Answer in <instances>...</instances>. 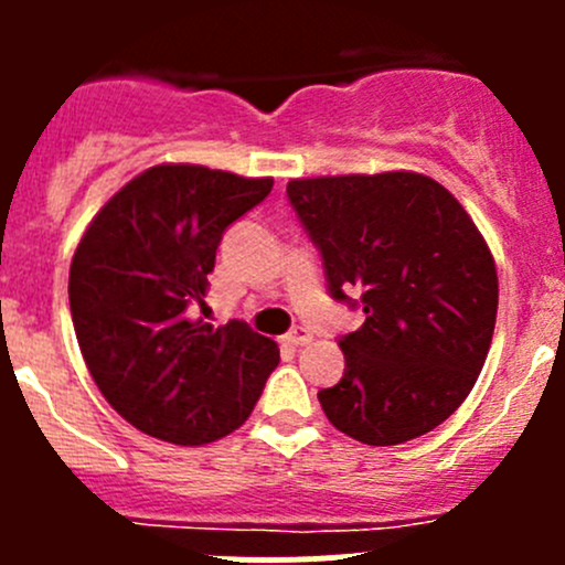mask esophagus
Instances as JSON below:
<instances>
[{
  "instance_id": "34e87169",
  "label": "esophagus",
  "mask_w": 565,
  "mask_h": 565,
  "mask_svg": "<svg viewBox=\"0 0 565 565\" xmlns=\"http://www.w3.org/2000/svg\"><path fill=\"white\" fill-rule=\"evenodd\" d=\"M284 341H287V344H292V347H303V344H309V341H311V333L306 328H295V330H289L287 335H284Z\"/></svg>"
}]
</instances>
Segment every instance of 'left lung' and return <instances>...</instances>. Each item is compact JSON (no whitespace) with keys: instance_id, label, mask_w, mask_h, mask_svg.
<instances>
[{"instance_id":"obj_1","label":"left lung","mask_w":565,"mask_h":565,"mask_svg":"<svg viewBox=\"0 0 565 565\" xmlns=\"http://www.w3.org/2000/svg\"><path fill=\"white\" fill-rule=\"evenodd\" d=\"M287 196L322 254L330 298L366 315L339 339L344 377L317 393L330 424L366 446L440 426L476 385L498 317V270L478 226L415 172L289 180Z\"/></svg>"}]
</instances>
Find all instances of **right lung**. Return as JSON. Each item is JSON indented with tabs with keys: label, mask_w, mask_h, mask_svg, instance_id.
I'll return each mask as SVG.
<instances>
[{
	"label": "right lung",
	"mask_w": 565,
	"mask_h": 565,
	"mask_svg": "<svg viewBox=\"0 0 565 565\" xmlns=\"http://www.w3.org/2000/svg\"><path fill=\"white\" fill-rule=\"evenodd\" d=\"M270 177L161 163L119 188L71 262L73 328L95 385L128 424L174 446L235 431L278 366L246 322L191 319L226 226L270 193Z\"/></svg>",
	"instance_id": "1"
}]
</instances>
